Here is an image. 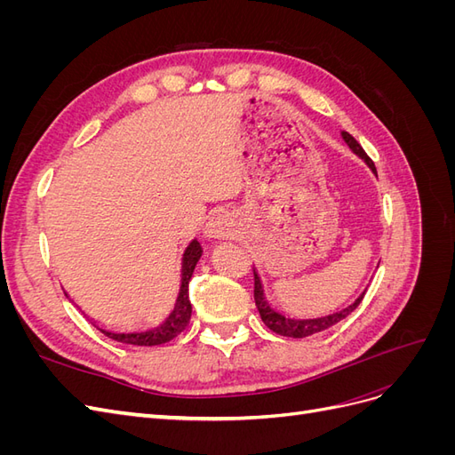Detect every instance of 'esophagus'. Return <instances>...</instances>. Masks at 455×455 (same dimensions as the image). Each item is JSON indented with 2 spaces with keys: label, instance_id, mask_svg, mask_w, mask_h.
Instances as JSON below:
<instances>
[{
  "label": "esophagus",
  "instance_id": "1",
  "mask_svg": "<svg viewBox=\"0 0 455 455\" xmlns=\"http://www.w3.org/2000/svg\"><path fill=\"white\" fill-rule=\"evenodd\" d=\"M235 233H237V222L228 212L212 214L204 226V237L211 241L231 239L235 237Z\"/></svg>",
  "mask_w": 455,
  "mask_h": 455
}]
</instances>
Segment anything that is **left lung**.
<instances>
[{"instance_id":"1","label":"left lung","mask_w":455,"mask_h":455,"mask_svg":"<svg viewBox=\"0 0 455 455\" xmlns=\"http://www.w3.org/2000/svg\"><path fill=\"white\" fill-rule=\"evenodd\" d=\"M341 139H343V142L349 146V149L353 151V154L356 157H361L366 163V167L378 176L374 163H371V159L366 156V151L363 149V146L356 142L353 136L349 132H346V131H341ZM366 288L359 296H356L355 301H351L349 306L341 307V309H336V311L328 313V315H319V316H291V315H284L279 309H275L269 304L267 298H266V292H264V284H261V277H259L256 267H254V301H256V307H258V313L261 316V321H264V324L269 330H273L275 334L286 336V338H307V336L323 332V330L332 328L334 324H338L339 321L346 319L347 315H351L356 307H359V304H361L364 294H366Z\"/></svg>"}]
</instances>
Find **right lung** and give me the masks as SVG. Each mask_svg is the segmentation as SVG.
<instances>
[{
  "mask_svg": "<svg viewBox=\"0 0 455 455\" xmlns=\"http://www.w3.org/2000/svg\"><path fill=\"white\" fill-rule=\"evenodd\" d=\"M203 254L201 243L197 239H191L189 244L186 246V251L182 254V271H180V291H178L174 307L167 315L161 324L157 326H149V328H140V330H114V328H106L104 324H99L92 319H87L100 330V332L108 338H112L119 343H129V346H161V343H167L174 339L178 334L184 332L186 326L189 324L191 319V301H189V281L191 275H194V269L197 266V261ZM66 294V292H64ZM68 296V294H66ZM70 298V296H68ZM74 304V301H72ZM76 306V304H74Z\"/></svg>",
  "mask_w": 455,
  "mask_h": 455,
  "instance_id": "obj_1",
  "label": "right lung"
}]
</instances>
